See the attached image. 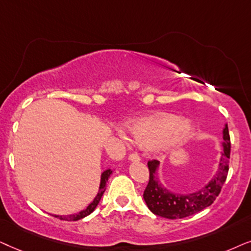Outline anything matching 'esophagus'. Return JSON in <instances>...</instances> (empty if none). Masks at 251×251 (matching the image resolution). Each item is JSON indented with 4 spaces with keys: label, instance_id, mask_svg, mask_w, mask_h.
I'll return each instance as SVG.
<instances>
[{
    "label": "esophagus",
    "instance_id": "esophagus-1",
    "mask_svg": "<svg viewBox=\"0 0 251 251\" xmlns=\"http://www.w3.org/2000/svg\"><path fill=\"white\" fill-rule=\"evenodd\" d=\"M128 159L132 160V162H139V160H140V155H139L138 152H132V153H129Z\"/></svg>",
    "mask_w": 251,
    "mask_h": 251
}]
</instances>
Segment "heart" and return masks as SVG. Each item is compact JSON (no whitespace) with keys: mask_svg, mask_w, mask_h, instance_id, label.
<instances>
[{"mask_svg":"<svg viewBox=\"0 0 251 251\" xmlns=\"http://www.w3.org/2000/svg\"><path fill=\"white\" fill-rule=\"evenodd\" d=\"M131 129L138 145L153 147L163 142V146H176L185 141L190 134V126L183 124L179 117L157 115L135 120Z\"/></svg>","mask_w":251,"mask_h":251,"instance_id":"1","label":"heart"}]
</instances>
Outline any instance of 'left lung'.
<instances>
[{
	"instance_id": "8db88e82",
	"label": "left lung",
	"mask_w": 251,
	"mask_h": 251,
	"mask_svg": "<svg viewBox=\"0 0 251 251\" xmlns=\"http://www.w3.org/2000/svg\"><path fill=\"white\" fill-rule=\"evenodd\" d=\"M224 152L222 153L219 169L211 181L198 193L180 195L170 193L158 183L156 178V169L158 160H148L149 182L147 185L143 199L148 208L156 216L169 219H180L195 215L203 209L208 208L219 195L224 182L226 181L229 169L230 156V139L228 127L224 128Z\"/></svg>"
}]
</instances>
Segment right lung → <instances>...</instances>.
<instances>
[{"label": "right lung", "mask_w": 251, "mask_h": 251, "mask_svg": "<svg viewBox=\"0 0 251 251\" xmlns=\"http://www.w3.org/2000/svg\"><path fill=\"white\" fill-rule=\"evenodd\" d=\"M111 173H112L111 170H106V171H104V172L102 173V176H101V185H100V190H99L98 195H96V198L94 199V201H93L91 204L87 206L85 210H82V211H80L79 213H75V215L55 216V217H57V218H59L61 220H68V222H75V220L85 218L86 216L91 215V213L94 211V209L96 208V206H98L100 200H101L103 193H104L105 183H106V181H108L109 176H110V175H111Z\"/></svg>", "instance_id": "obj_1"}]
</instances>
